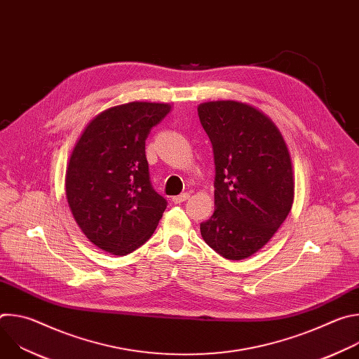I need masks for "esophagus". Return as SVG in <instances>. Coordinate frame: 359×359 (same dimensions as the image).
I'll use <instances>...</instances> for the list:
<instances>
[{
	"label": "esophagus",
	"mask_w": 359,
	"mask_h": 359,
	"mask_svg": "<svg viewBox=\"0 0 359 359\" xmlns=\"http://www.w3.org/2000/svg\"><path fill=\"white\" fill-rule=\"evenodd\" d=\"M189 198H190V194H189V193H182V194L173 197V203H183V201H186V200H189Z\"/></svg>",
	"instance_id": "obj_1"
}]
</instances>
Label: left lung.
I'll return each mask as SVG.
<instances>
[{
  "instance_id": "obj_1",
  "label": "left lung",
  "mask_w": 359,
  "mask_h": 359,
  "mask_svg": "<svg viewBox=\"0 0 359 359\" xmlns=\"http://www.w3.org/2000/svg\"><path fill=\"white\" fill-rule=\"evenodd\" d=\"M197 114L216 165V209L200 224L201 237L224 259H248L270 241L292 208L290 150L271 118L245 102H204Z\"/></svg>"
}]
</instances>
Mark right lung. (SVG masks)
<instances>
[{
    "label": "right lung",
    "instance_id": "1",
    "mask_svg": "<svg viewBox=\"0 0 359 359\" xmlns=\"http://www.w3.org/2000/svg\"><path fill=\"white\" fill-rule=\"evenodd\" d=\"M170 104L129 102L96 115L69 156L65 193L86 238L114 255H126L156 230L166 200L151 189L144 140Z\"/></svg>",
    "mask_w": 359,
    "mask_h": 359
}]
</instances>
